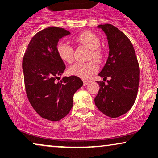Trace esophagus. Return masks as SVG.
<instances>
[{"mask_svg": "<svg viewBox=\"0 0 158 158\" xmlns=\"http://www.w3.org/2000/svg\"><path fill=\"white\" fill-rule=\"evenodd\" d=\"M90 82V81H86V80L83 81V84H84L85 86V85H88V84H89Z\"/></svg>", "mask_w": 158, "mask_h": 158, "instance_id": "esophagus-1", "label": "esophagus"}]
</instances>
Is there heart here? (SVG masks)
<instances>
[{"instance_id":"b5f03b06","label":"heart","mask_w":158,"mask_h":158,"mask_svg":"<svg viewBox=\"0 0 158 158\" xmlns=\"http://www.w3.org/2000/svg\"><path fill=\"white\" fill-rule=\"evenodd\" d=\"M73 41L78 45H82L90 49V59H94L97 62L102 61L104 54L100 46V40L95 34L85 31L75 36ZM57 52L59 57L67 63H72L74 59V49L67 43L60 42L57 45ZM97 66L94 61L77 62L69 69V73L81 79H88L97 71Z\"/></svg>"}]
</instances>
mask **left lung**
<instances>
[{
	"instance_id": "1",
	"label": "left lung",
	"mask_w": 158,
	"mask_h": 158,
	"mask_svg": "<svg viewBox=\"0 0 158 158\" xmlns=\"http://www.w3.org/2000/svg\"><path fill=\"white\" fill-rule=\"evenodd\" d=\"M108 39L109 55L99 77L110 80L98 81L99 90L94 99L98 109L111 118L123 115L136 100L139 82V68L135 49L119 29L105 23L98 26Z\"/></svg>"
}]
</instances>
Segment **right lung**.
Wrapping results in <instances>:
<instances>
[{
  "label": "right lung",
  "mask_w": 158,
  "mask_h": 158,
  "mask_svg": "<svg viewBox=\"0 0 158 158\" xmlns=\"http://www.w3.org/2000/svg\"><path fill=\"white\" fill-rule=\"evenodd\" d=\"M70 32L60 27L41 30L30 40L23 58L25 90L29 102L42 118L59 121L73 107V97L83 85L76 76L56 79L64 73L65 64L57 52L59 40Z\"/></svg>",
  "instance_id": "right-lung-1"
}]
</instances>
